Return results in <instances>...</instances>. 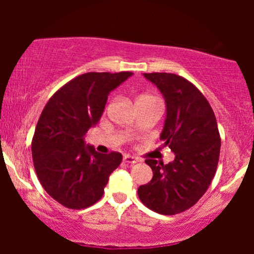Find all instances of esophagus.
<instances>
[{
  "label": "esophagus",
  "instance_id": "obj_1",
  "mask_svg": "<svg viewBox=\"0 0 254 254\" xmlns=\"http://www.w3.org/2000/svg\"><path fill=\"white\" fill-rule=\"evenodd\" d=\"M123 161H124L125 163H129V165H134V163H137V158L132 157V156H130V155H124V157H123Z\"/></svg>",
  "mask_w": 254,
  "mask_h": 254
}]
</instances>
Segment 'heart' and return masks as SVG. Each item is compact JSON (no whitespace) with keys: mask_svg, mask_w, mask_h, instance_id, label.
Masks as SVG:
<instances>
[{"mask_svg":"<svg viewBox=\"0 0 254 254\" xmlns=\"http://www.w3.org/2000/svg\"><path fill=\"white\" fill-rule=\"evenodd\" d=\"M153 102H157V99L155 98L151 94H141L136 98V104L137 103H153Z\"/></svg>","mask_w":254,"mask_h":254,"instance_id":"obj_1","label":"heart"}]
</instances>
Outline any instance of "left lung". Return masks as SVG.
Returning a JSON list of instances; mask_svg holds the SVG:
<instances>
[{
    "mask_svg": "<svg viewBox=\"0 0 254 254\" xmlns=\"http://www.w3.org/2000/svg\"><path fill=\"white\" fill-rule=\"evenodd\" d=\"M162 92L167 104L162 145L176 153L163 165L145 161L153 172L150 183L137 189L140 200L152 211L176 215L191 207L205 194L219 163V127L214 111L191 82L175 73H143Z\"/></svg>",
    "mask_w": 254,
    "mask_h": 254,
    "instance_id": "obj_1",
    "label": "left lung"
}]
</instances>
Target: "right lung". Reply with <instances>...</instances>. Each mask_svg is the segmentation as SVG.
I'll return each mask as SVG.
<instances>
[{"instance_id":"1","label":"right lung","mask_w":254,"mask_h":254,"mask_svg":"<svg viewBox=\"0 0 254 254\" xmlns=\"http://www.w3.org/2000/svg\"><path fill=\"white\" fill-rule=\"evenodd\" d=\"M132 72H87L53 94L40 114L32 140L35 173L45 191L68 209L96 204L109 176L123 160L120 152L99 153L83 136L103 114L108 94Z\"/></svg>"}]
</instances>
